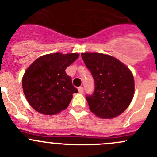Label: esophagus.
I'll use <instances>...</instances> for the list:
<instances>
[{"mask_svg":"<svg viewBox=\"0 0 157 157\" xmlns=\"http://www.w3.org/2000/svg\"><path fill=\"white\" fill-rule=\"evenodd\" d=\"M78 92H79L80 94H82L83 91H84V89H83V87H82V86L78 87Z\"/></svg>","mask_w":157,"mask_h":157,"instance_id":"1","label":"esophagus"}]
</instances>
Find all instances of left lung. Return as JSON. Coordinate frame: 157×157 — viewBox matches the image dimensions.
Returning <instances> with one entry per match:
<instances>
[{"mask_svg":"<svg viewBox=\"0 0 157 157\" xmlns=\"http://www.w3.org/2000/svg\"><path fill=\"white\" fill-rule=\"evenodd\" d=\"M94 79L95 89L86 100L91 112L101 118L116 117L128 108L134 93V76L116 58L96 52L82 53Z\"/></svg>","mask_w":157,"mask_h":157,"instance_id":"left-lung-1","label":"left lung"}]
</instances>
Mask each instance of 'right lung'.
Here are the masks:
<instances>
[{
    "instance_id": "add662e5",
    "label": "right lung",
    "mask_w": 157,
    "mask_h": 157,
    "mask_svg": "<svg viewBox=\"0 0 157 157\" xmlns=\"http://www.w3.org/2000/svg\"><path fill=\"white\" fill-rule=\"evenodd\" d=\"M79 55L59 52L44 55L31 63L23 77V90L30 106L44 115H56L67 108L78 90L65 70Z\"/></svg>"
}]
</instances>
